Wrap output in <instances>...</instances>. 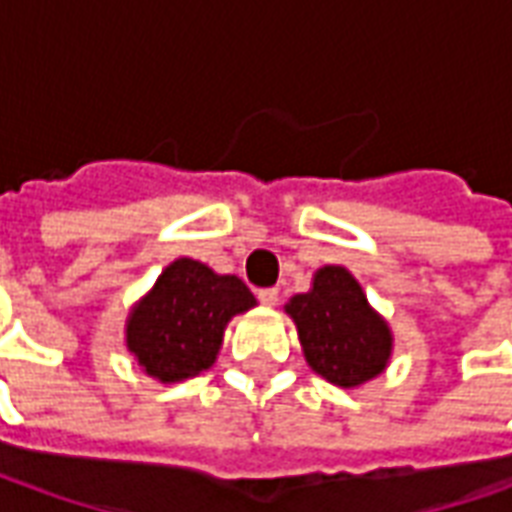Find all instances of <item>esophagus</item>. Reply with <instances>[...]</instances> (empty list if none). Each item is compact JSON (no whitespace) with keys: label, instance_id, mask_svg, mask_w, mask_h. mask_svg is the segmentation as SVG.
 <instances>
[{"label":"esophagus","instance_id":"1","mask_svg":"<svg viewBox=\"0 0 512 512\" xmlns=\"http://www.w3.org/2000/svg\"><path fill=\"white\" fill-rule=\"evenodd\" d=\"M259 300L264 302L267 308H272V305H278V289H261Z\"/></svg>","mask_w":512,"mask_h":512}]
</instances>
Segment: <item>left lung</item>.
<instances>
[{
  "instance_id": "8db88e82",
  "label": "left lung",
  "mask_w": 512,
  "mask_h": 512,
  "mask_svg": "<svg viewBox=\"0 0 512 512\" xmlns=\"http://www.w3.org/2000/svg\"><path fill=\"white\" fill-rule=\"evenodd\" d=\"M297 327L302 357L335 387L354 390L382 376L393 357V330L341 264L313 272L311 289L283 305Z\"/></svg>"
}]
</instances>
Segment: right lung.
<instances>
[{
  "label": "right lung",
  "mask_w": 512,
  "mask_h": 512,
  "mask_svg": "<svg viewBox=\"0 0 512 512\" xmlns=\"http://www.w3.org/2000/svg\"><path fill=\"white\" fill-rule=\"evenodd\" d=\"M256 308L237 275H220L204 261L179 256L160 272L125 319V346L138 368L160 384L210 371L226 324Z\"/></svg>",
  "instance_id": "1"
}]
</instances>
